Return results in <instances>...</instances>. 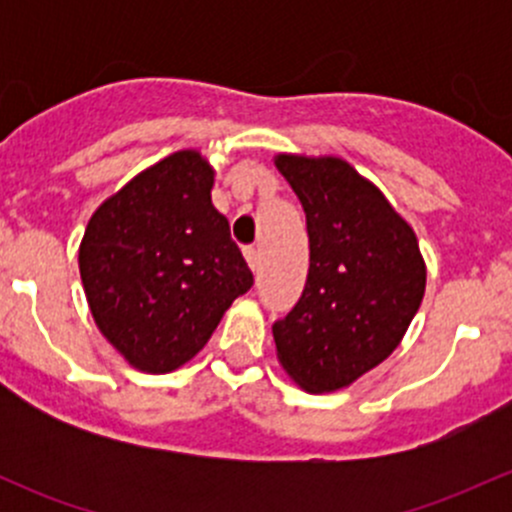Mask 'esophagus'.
<instances>
[{
  "mask_svg": "<svg viewBox=\"0 0 512 512\" xmlns=\"http://www.w3.org/2000/svg\"><path fill=\"white\" fill-rule=\"evenodd\" d=\"M245 260L252 272H260V250H257V247H245Z\"/></svg>",
  "mask_w": 512,
  "mask_h": 512,
  "instance_id": "34e87169",
  "label": "esophagus"
}]
</instances>
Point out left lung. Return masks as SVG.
I'll list each match as a JSON object with an SVG mask.
<instances>
[{
	"label": "left lung",
	"mask_w": 512,
	"mask_h": 512,
	"mask_svg": "<svg viewBox=\"0 0 512 512\" xmlns=\"http://www.w3.org/2000/svg\"><path fill=\"white\" fill-rule=\"evenodd\" d=\"M307 215L302 297L275 322L277 359L309 394L347 389L404 339L426 292L416 232L379 188L337 156L280 153Z\"/></svg>",
	"instance_id": "obj_1"
}]
</instances>
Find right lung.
<instances>
[{
	"instance_id": "obj_1",
	"label": "right lung",
	"mask_w": 512,
	"mask_h": 512,
	"mask_svg": "<svg viewBox=\"0 0 512 512\" xmlns=\"http://www.w3.org/2000/svg\"><path fill=\"white\" fill-rule=\"evenodd\" d=\"M215 170L200 151L158 160L103 200L79 245L98 332L133 369L188 364L252 272L210 200Z\"/></svg>"
}]
</instances>
